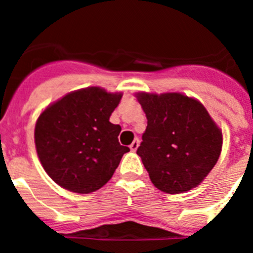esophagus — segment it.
Here are the masks:
<instances>
[{
  "label": "esophagus",
  "instance_id": "obj_1",
  "mask_svg": "<svg viewBox=\"0 0 253 253\" xmlns=\"http://www.w3.org/2000/svg\"><path fill=\"white\" fill-rule=\"evenodd\" d=\"M138 147H139V139H138V138H135V139L133 140V143H131L130 146H129V148H130L133 152H135L138 149Z\"/></svg>",
  "mask_w": 253,
  "mask_h": 253
}]
</instances>
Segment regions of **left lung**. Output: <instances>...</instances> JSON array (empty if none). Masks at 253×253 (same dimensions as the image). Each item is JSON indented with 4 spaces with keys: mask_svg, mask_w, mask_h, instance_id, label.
Masks as SVG:
<instances>
[{
    "mask_svg": "<svg viewBox=\"0 0 253 253\" xmlns=\"http://www.w3.org/2000/svg\"><path fill=\"white\" fill-rule=\"evenodd\" d=\"M147 128L137 154L152 184L167 194L198 186L222 151V131L198 100L182 93H138Z\"/></svg>",
    "mask_w": 253,
    "mask_h": 253,
    "instance_id": "obj_1",
    "label": "left lung"
}]
</instances>
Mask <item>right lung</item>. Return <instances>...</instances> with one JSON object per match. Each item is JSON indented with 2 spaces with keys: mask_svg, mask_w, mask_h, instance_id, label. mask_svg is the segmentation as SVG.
Returning a JSON list of instances; mask_svg holds the SVG:
<instances>
[{
  "mask_svg": "<svg viewBox=\"0 0 253 253\" xmlns=\"http://www.w3.org/2000/svg\"><path fill=\"white\" fill-rule=\"evenodd\" d=\"M122 93L100 87L71 92L48 106L35 125V146L44 169L63 189L90 194L113 177L128 147L120 125L110 123Z\"/></svg>",
  "mask_w": 253,
  "mask_h": 253,
  "instance_id": "obj_1",
  "label": "right lung"
}]
</instances>
